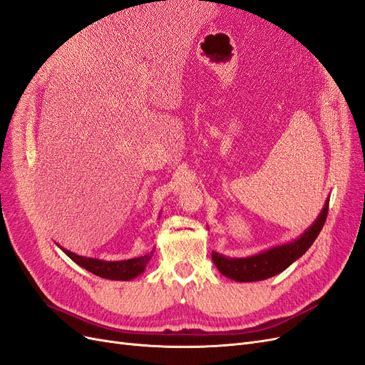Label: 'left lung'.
<instances>
[{
  "instance_id": "left-lung-1",
  "label": "left lung",
  "mask_w": 365,
  "mask_h": 365,
  "mask_svg": "<svg viewBox=\"0 0 365 365\" xmlns=\"http://www.w3.org/2000/svg\"><path fill=\"white\" fill-rule=\"evenodd\" d=\"M327 209L329 197L326 198L320 215L317 217L312 226L304 230L297 240L272 247V249L247 257H227L225 255L212 252V261L222 276L235 282H256L273 277L284 272L294 261H297L300 256L307 253L323 229L327 217Z\"/></svg>"
}]
</instances>
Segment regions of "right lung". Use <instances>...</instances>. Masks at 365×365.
Segmentation results:
<instances>
[{"instance_id": "add662e5", "label": "right lung", "mask_w": 365, "mask_h": 365, "mask_svg": "<svg viewBox=\"0 0 365 365\" xmlns=\"http://www.w3.org/2000/svg\"><path fill=\"white\" fill-rule=\"evenodd\" d=\"M63 250V253L71 257V259L78 264L81 268L88 269L92 274L100 276L103 279H110V280H132L136 276L143 274L145 272V267L150 262L153 250L148 255L133 257V259H124V261H103L97 259V257H86L80 256L77 253L69 252L63 249L62 245H58Z\"/></svg>"}]
</instances>
